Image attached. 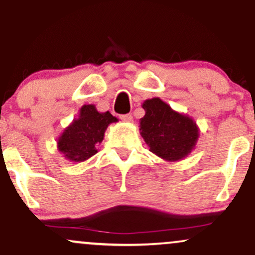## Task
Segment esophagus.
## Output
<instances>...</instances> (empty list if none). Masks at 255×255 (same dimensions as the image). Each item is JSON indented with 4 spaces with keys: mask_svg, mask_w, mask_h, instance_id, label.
<instances>
[{
    "mask_svg": "<svg viewBox=\"0 0 255 255\" xmlns=\"http://www.w3.org/2000/svg\"><path fill=\"white\" fill-rule=\"evenodd\" d=\"M120 119H121L122 121H125V122H131V121H133V116H131L130 114H126V115H121V116H120Z\"/></svg>",
    "mask_w": 255,
    "mask_h": 255,
    "instance_id": "34e87169",
    "label": "esophagus"
}]
</instances>
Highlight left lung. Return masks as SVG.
Masks as SVG:
<instances>
[{
	"mask_svg": "<svg viewBox=\"0 0 255 255\" xmlns=\"http://www.w3.org/2000/svg\"><path fill=\"white\" fill-rule=\"evenodd\" d=\"M141 107L145 116L140 119V135L152 153L168 162H177L194 150L200 135L194 120L172 110L158 97L146 99Z\"/></svg>",
	"mask_w": 255,
	"mask_h": 255,
	"instance_id": "8db88e82",
	"label": "left lung"
}]
</instances>
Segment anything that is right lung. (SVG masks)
Wrapping results in <instances>:
<instances>
[{"label":"right lung","mask_w":255,"mask_h":255,"mask_svg":"<svg viewBox=\"0 0 255 255\" xmlns=\"http://www.w3.org/2000/svg\"><path fill=\"white\" fill-rule=\"evenodd\" d=\"M118 121L109 111L99 113L93 104H85L79 110L78 118L58 136L57 150L71 162L87 160L98 152L108 126Z\"/></svg>","instance_id":"1"}]
</instances>
